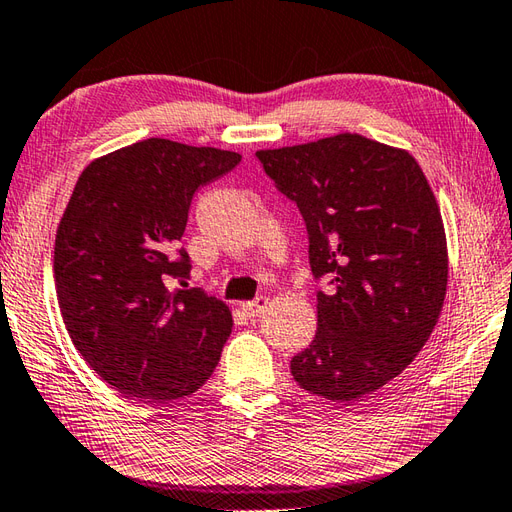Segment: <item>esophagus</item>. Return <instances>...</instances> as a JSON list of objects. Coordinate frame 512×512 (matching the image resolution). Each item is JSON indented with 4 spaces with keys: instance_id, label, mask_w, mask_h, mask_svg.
<instances>
[{
    "instance_id": "34e87169",
    "label": "esophagus",
    "mask_w": 512,
    "mask_h": 512,
    "mask_svg": "<svg viewBox=\"0 0 512 512\" xmlns=\"http://www.w3.org/2000/svg\"><path fill=\"white\" fill-rule=\"evenodd\" d=\"M268 296H257L255 301H246V303H242V312L248 316V318H255V316H261L266 312V307H268Z\"/></svg>"
}]
</instances>
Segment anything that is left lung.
I'll return each mask as SVG.
<instances>
[{
	"label": "left lung",
	"instance_id": "1",
	"mask_svg": "<svg viewBox=\"0 0 512 512\" xmlns=\"http://www.w3.org/2000/svg\"><path fill=\"white\" fill-rule=\"evenodd\" d=\"M255 154L299 207L312 272L329 283L292 375L312 395L358 401L406 371L441 316L449 259L432 187L408 150L358 133Z\"/></svg>",
	"mask_w": 512,
	"mask_h": 512
}]
</instances>
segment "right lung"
<instances>
[{
    "instance_id": "1",
    "label": "right lung",
    "mask_w": 512,
    "mask_h": 512,
    "mask_svg": "<svg viewBox=\"0 0 512 512\" xmlns=\"http://www.w3.org/2000/svg\"><path fill=\"white\" fill-rule=\"evenodd\" d=\"M242 157L150 137L93 159L54 244L58 305L78 353L106 384L146 403L192 395L220 362L233 318L189 277L181 242L200 185Z\"/></svg>"
}]
</instances>
